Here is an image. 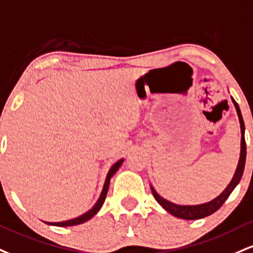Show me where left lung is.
Listing matches in <instances>:
<instances>
[{
	"instance_id": "obj_1",
	"label": "left lung",
	"mask_w": 253,
	"mask_h": 253,
	"mask_svg": "<svg viewBox=\"0 0 253 253\" xmlns=\"http://www.w3.org/2000/svg\"><path fill=\"white\" fill-rule=\"evenodd\" d=\"M233 103H234V106H236L237 113H238V117H239L240 128H242V151H240V159H239L238 167H237V169H236V173H234L232 180H231L229 186L224 190V192L210 203L202 204V205H196V206H180V205H175V204H172V203L167 202V200H165V199H163V198H161L159 194H158L156 191L153 190V188H152V193H153V196H154V198H156L157 202L159 203L167 212H169L171 214L175 215V217L192 220V219L205 218L210 214L214 213L215 211H218V210L223 206L225 200L230 197V194L232 193L234 187L239 184L240 179H242L243 172H244L245 159H246V142H245V135H244L245 134V125H244V120H243L242 113H240L238 103L234 101V100H233Z\"/></svg>"
}]
</instances>
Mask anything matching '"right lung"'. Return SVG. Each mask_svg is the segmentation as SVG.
Here are the masks:
<instances>
[{
  "mask_svg": "<svg viewBox=\"0 0 253 253\" xmlns=\"http://www.w3.org/2000/svg\"><path fill=\"white\" fill-rule=\"evenodd\" d=\"M124 160H119L117 164H114L113 167H112L111 169H109L108 174H107V178H106V181H105V186H103V190H102V193L101 196H100L99 200H97L95 205L93 206L92 210H89V211L87 212V213L80 215V217L75 218V219H72V220H67V221H61V223H47V224H50V225H55V226H73V225H79V224H82L84 223V221H87L88 219H90L93 217V215H95L97 213V211H99L100 209H101L102 204L105 203V199H106V196H107V192H108V187H109V180H111V178L115 174V172L118 171L119 167L121 166V164H123Z\"/></svg>",
  "mask_w": 253,
  "mask_h": 253,
  "instance_id": "right-lung-1",
  "label": "right lung"
}]
</instances>
